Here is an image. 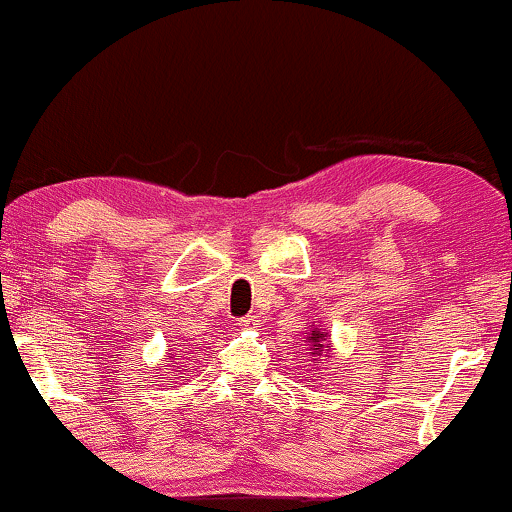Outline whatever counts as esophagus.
Listing matches in <instances>:
<instances>
[{"label":"esophagus","mask_w":512,"mask_h":512,"mask_svg":"<svg viewBox=\"0 0 512 512\" xmlns=\"http://www.w3.org/2000/svg\"><path fill=\"white\" fill-rule=\"evenodd\" d=\"M255 321H257V316H243L241 321H238V326H243V328H250V326H255Z\"/></svg>","instance_id":"obj_1"}]
</instances>
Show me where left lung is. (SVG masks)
I'll use <instances>...</instances> for the list:
<instances>
[{"instance_id": "1", "label": "left lung", "mask_w": 512, "mask_h": 512, "mask_svg": "<svg viewBox=\"0 0 512 512\" xmlns=\"http://www.w3.org/2000/svg\"><path fill=\"white\" fill-rule=\"evenodd\" d=\"M321 340H326V335L319 333V331H312V342H314V347L319 349V352H323V345H319Z\"/></svg>"}]
</instances>
